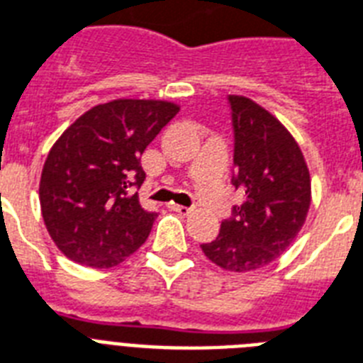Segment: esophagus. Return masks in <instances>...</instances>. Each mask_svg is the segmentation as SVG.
Instances as JSON below:
<instances>
[{"instance_id":"34e87169","label":"esophagus","mask_w":363,"mask_h":363,"mask_svg":"<svg viewBox=\"0 0 363 363\" xmlns=\"http://www.w3.org/2000/svg\"><path fill=\"white\" fill-rule=\"evenodd\" d=\"M169 208L175 212H179V214H188V212H190V208L184 207V205H177V203H172V205H169Z\"/></svg>"}]
</instances>
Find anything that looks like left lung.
Listing matches in <instances>:
<instances>
[{
    "label": "left lung",
    "mask_w": 363,
    "mask_h": 363,
    "mask_svg": "<svg viewBox=\"0 0 363 363\" xmlns=\"http://www.w3.org/2000/svg\"><path fill=\"white\" fill-rule=\"evenodd\" d=\"M233 128L231 184L244 194L214 240L201 244L218 267L248 272L291 246L311 201L309 172L298 143L276 117L244 96H228Z\"/></svg>",
    "instance_id": "left-lung-1"
}]
</instances>
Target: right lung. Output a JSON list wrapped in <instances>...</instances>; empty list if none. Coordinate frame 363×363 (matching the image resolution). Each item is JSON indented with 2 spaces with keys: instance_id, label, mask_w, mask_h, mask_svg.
Here are the masks:
<instances>
[{
  "instance_id": "1",
  "label": "right lung",
  "mask_w": 363,
  "mask_h": 363,
  "mask_svg": "<svg viewBox=\"0 0 363 363\" xmlns=\"http://www.w3.org/2000/svg\"><path fill=\"white\" fill-rule=\"evenodd\" d=\"M179 113L162 100L95 106L63 132L44 162L40 208L57 248L93 268L123 263L145 242L155 211L140 205L141 155Z\"/></svg>"
}]
</instances>
